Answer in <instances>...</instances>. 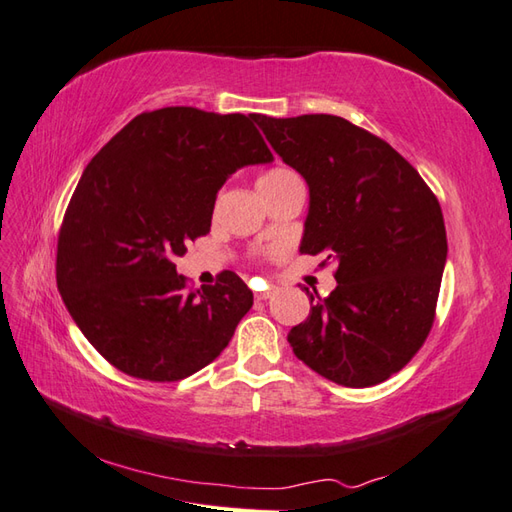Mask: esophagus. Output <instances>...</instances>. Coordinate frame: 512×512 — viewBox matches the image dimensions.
I'll return each mask as SVG.
<instances>
[{"label": "esophagus", "instance_id": "obj_1", "mask_svg": "<svg viewBox=\"0 0 512 512\" xmlns=\"http://www.w3.org/2000/svg\"><path fill=\"white\" fill-rule=\"evenodd\" d=\"M270 295H273V290H270V288L268 290H257L255 292V299L257 301H266V299H270Z\"/></svg>", "mask_w": 512, "mask_h": 512}]
</instances>
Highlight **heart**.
<instances>
[{
  "mask_svg": "<svg viewBox=\"0 0 512 512\" xmlns=\"http://www.w3.org/2000/svg\"><path fill=\"white\" fill-rule=\"evenodd\" d=\"M295 176L290 169H284V167H275V169H268L264 171L262 176L257 178V189H266V187H273V184H279L284 182L288 178Z\"/></svg>",
  "mask_w": 512,
  "mask_h": 512,
  "instance_id": "obj_1",
  "label": "heart"
}]
</instances>
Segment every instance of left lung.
I'll use <instances>...</instances> for the list:
<instances>
[{
	"label": "left lung",
	"instance_id": "8db88e82",
	"mask_svg": "<svg viewBox=\"0 0 512 512\" xmlns=\"http://www.w3.org/2000/svg\"><path fill=\"white\" fill-rule=\"evenodd\" d=\"M268 143L310 187L301 253L336 266L310 317L288 332L299 361L343 387H372L427 341L447 231L440 202L383 138L330 114L259 118Z\"/></svg>",
	"mask_w": 512,
	"mask_h": 512
}]
</instances>
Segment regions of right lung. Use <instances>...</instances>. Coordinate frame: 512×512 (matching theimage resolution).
<instances>
[{
    "label": "right lung",
    "instance_id": "right-lung-1",
    "mask_svg": "<svg viewBox=\"0 0 512 512\" xmlns=\"http://www.w3.org/2000/svg\"><path fill=\"white\" fill-rule=\"evenodd\" d=\"M259 118L143 112L85 167L59 231L57 286L85 339L123 374L173 383L200 372L253 306L231 270L191 290L176 257L211 231L226 178L273 160Z\"/></svg>",
    "mask_w": 512,
    "mask_h": 512
}]
</instances>
